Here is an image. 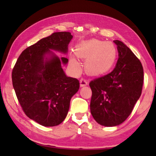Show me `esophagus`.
Listing matches in <instances>:
<instances>
[{
    "label": "esophagus",
    "mask_w": 156,
    "mask_h": 156,
    "mask_svg": "<svg viewBox=\"0 0 156 156\" xmlns=\"http://www.w3.org/2000/svg\"><path fill=\"white\" fill-rule=\"evenodd\" d=\"M88 84V82H87V80L86 79H84V78H82L80 80V86L81 87H84V86H87V85Z\"/></svg>",
    "instance_id": "esophagus-1"
}]
</instances>
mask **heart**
Here are the masks:
<instances>
[{
  "mask_svg": "<svg viewBox=\"0 0 156 156\" xmlns=\"http://www.w3.org/2000/svg\"><path fill=\"white\" fill-rule=\"evenodd\" d=\"M79 57L86 59L87 71L92 75L106 73L114 65L117 48L112 42L92 39L81 43L76 49ZM70 62L76 71H80L81 63L75 55L70 57Z\"/></svg>",
  "mask_w": 156,
  "mask_h": 156,
  "instance_id": "heart-1",
  "label": "heart"
}]
</instances>
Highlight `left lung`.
<instances>
[{
  "mask_svg": "<svg viewBox=\"0 0 156 156\" xmlns=\"http://www.w3.org/2000/svg\"><path fill=\"white\" fill-rule=\"evenodd\" d=\"M119 59L109 74L89 83L92 91L91 114L98 123L115 126L126 119L140 97L144 83V69L138 57L119 40Z\"/></svg>",
  "mask_w": 156,
  "mask_h": 156,
  "instance_id": "left-lung-1",
  "label": "left lung"
}]
</instances>
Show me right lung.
<instances>
[{"label": "right lung", "instance_id": "obj_1", "mask_svg": "<svg viewBox=\"0 0 156 156\" xmlns=\"http://www.w3.org/2000/svg\"><path fill=\"white\" fill-rule=\"evenodd\" d=\"M72 37L69 32H57L42 38L23 51L12 69V86L23 112L43 126L65 120L70 99L80 89L77 79L66 76L62 68L68 59L50 50L67 53Z\"/></svg>", "mask_w": 156, "mask_h": 156}]
</instances>
